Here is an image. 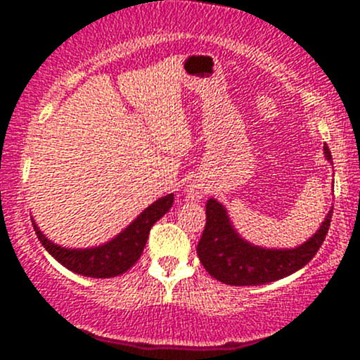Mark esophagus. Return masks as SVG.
I'll return each instance as SVG.
<instances>
[{"mask_svg": "<svg viewBox=\"0 0 360 360\" xmlns=\"http://www.w3.org/2000/svg\"><path fill=\"white\" fill-rule=\"evenodd\" d=\"M207 191H209L207 190V184L203 183V181L195 179L193 183L188 186L186 195H188V198H191V200H202V198L207 195Z\"/></svg>", "mask_w": 360, "mask_h": 360, "instance_id": "1", "label": "esophagus"}]
</instances>
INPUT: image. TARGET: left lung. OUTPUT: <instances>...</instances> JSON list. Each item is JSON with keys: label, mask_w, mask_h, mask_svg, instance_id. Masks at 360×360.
Here are the masks:
<instances>
[{"label": "left lung", "mask_w": 360, "mask_h": 360, "mask_svg": "<svg viewBox=\"0 0 360 360\" xmlns=\"http://www.w3.org/2000/svg\"><path fill=\"white\" fill-rule=\"evenodd\" d=\"M326 158L331 162V151L324 148ZM207 223L197 254L209 275L228 285H261L294 274L310 263L328 235L333 210L314 237L294 249H266L244 240L231 224L223 203L209 198L205 205Z\"/></svg>", "instance_id": "obj_1"}]
</instances>
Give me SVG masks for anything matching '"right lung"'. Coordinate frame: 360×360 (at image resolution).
<instances>
[{
  "label": "right lung",
  "instance_id": "obj_1",
  "mask_svg": "<svg viewBox=\"0 0 360 360\" xmlns=\"http://www.w3.org/2000/svg\"><path fill=\"white\" fill-rule=\"evenodd\" d=\"M174 195L158 198L157 202L151 203L150 207L143 210L122 233L116 235L115 238L103 245L90 249H68L53 244L52 240L45 237L32 221L38 240L41 242L43 248L49 250L63 266L75 274L83 275V277L92 278H111L116 275L125 274L129 268L137 263V259L143 254L144 245H146L148 235H150L151 226L165 216L167 210L172 207ZM32 219V217H31Z\"/></svg>",
  "mask_w": 360,
  "mask_h": 360
}]
</instances>
